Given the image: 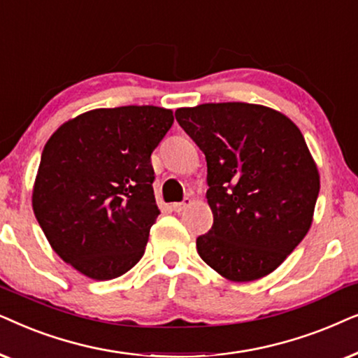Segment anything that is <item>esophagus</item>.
<instances>
[{
    "mask_svg": "<svg viewBox=\"0 0 358 358\" xmlns=\"http://www.w3.org/2000/svg\"><path fill=\"white\" fill-rule=\"evenodd\" d=\"M189 204H192V199L185 198L182 203H173V204H171V209H173L175 213H182V211H185V209L189 206Z\"/></svg>",
    "mask_w": 358,
    "mask_h": 358,
    "instance_id": "1",
    "label": "esophagus"
}]
</instances>
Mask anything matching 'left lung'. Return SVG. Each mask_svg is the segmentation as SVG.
<instances>
[{
  "mask_svg": "<svg viewBox=\"0 0 358 358\" xmlns=\"http://www.w3.org/2000/svg\"><path fill=\"white\" fill-rule=\"evenodd\" d=\"M175 117L203 150L213 227L201 259L232 282L268 275L308 234L319 173L301 131L260 104L208 103Z\"/></svg>",
  "mask_w": 358,
  "mask_h": 358,
  "instance_id": "left-lung-1",
  "label": "left lung"
}]
</instances>
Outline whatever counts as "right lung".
Wrapping results in <instances>:
<instances>
[{
  "mask_svg": "<svg viewBox=\"0 0 358 358\" xmlns=\"http://www.w3.org/2000/svg\"><path fill=\"white\" fill-rule=\"evenodd\" d=\"M171 124L170 109L103 108L47 141L32 208L52 249L80 273L111 280L142 259L160 214L150 155Z\"/></svg>",
  "mask_w": 358,
  "mask_h": 358,
  "instance_id": "1",
  "label": "right lung"
}]
</instances>
